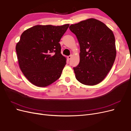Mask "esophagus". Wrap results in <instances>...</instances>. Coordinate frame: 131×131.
Instances as JSON below:
<instances>
[{"label":"esophagus","instance_id":"1","mask_svg":"<svg viewBox=\"0 0 131 131\" xmlns=\"http://www.w3.org/2000/svg\"><path fill=\"white\" fill-rule=\"evenodd\" d=\"M72 55L71 54V55H69V56H68V58L69 59H70L71 58H72Z\"/></svg>","mask_w":131,"mask_h":131}]
</instances>
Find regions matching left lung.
<instances>
[{
	"label": "left lung",
	"mask_w": 131,
	"mask_h": 131,
	"mask_svg": "<svg viewBox=\"0 0 131 131\" xmlns=\"http://www.w3.org/2000/svg\"><path fill=\"white\" fill-rule=\"evenodd\" d=\"M80 45V62L73 69L81 84L93 86L104 79L115 59V39L104 23L94 18L81 21L69 27Z\"/></svg>",
	"instance_id": "8db88e82"
}]
</instances>
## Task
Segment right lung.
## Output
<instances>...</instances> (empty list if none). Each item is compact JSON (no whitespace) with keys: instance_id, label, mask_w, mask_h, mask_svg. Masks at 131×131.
Masks as SVG:
<instances>
[{"instance_id":"right-lung-1","label":"right lung","mask_w":131,"mask_h":131,"mask_svg":"<svg viewBox=\"0 0 131 131\" xmlns=\"http://www.w3.org/2000/svg\"><path fill=\"white\" fill-rule=\"evenodd\" d=\"M69 25H37L27 29L16 46L19 67L31 84L46 87L60 78L66 64L59 42Z\"/></svg>"}]
</instances>
